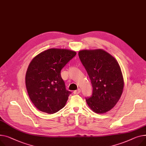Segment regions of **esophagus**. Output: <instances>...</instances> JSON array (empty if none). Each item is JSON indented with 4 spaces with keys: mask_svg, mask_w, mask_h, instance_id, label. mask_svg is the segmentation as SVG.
I'll return each instance as SVG.
<instances>
[{
    "mask_svg": "<svg viewBox=\"0 0 146 146\" xmlns=\"http://www.w3.org/2000/svg\"><path fill=\"white\" fill-rule=\"evenodd\" d=\"M80 92H81V90H80V89H78L76 90H74V91L73 92V93L75 94H79Z\"/></svg>",
    "mask_w": 146,
    "mask_h": 146,
    "instance_id": "34e87169",
    "label": "esophagus"
}]
</instances>
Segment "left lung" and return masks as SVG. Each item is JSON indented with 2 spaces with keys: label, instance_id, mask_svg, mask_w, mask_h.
Listing matches in <instances>:
<instances>
[{
  "label": "left lung",
  "instance_id": "left-lung-1",
  "mask_svg": "<svg viewBox=\"0 0 146 146\" xmlns=\"http://www.w3.org/2000/svg\"><path fill=\"white\" fill-rule=\"evenodd\" d=\"M79 59L91 80L92 95L86 100L90 109L97 113L111 110L119 100L124 82L120 66L114 58L99 49L82 50Z\"/></svg>",
  "mask_w": 146,
  "mask_h": 146
}]
</instances>
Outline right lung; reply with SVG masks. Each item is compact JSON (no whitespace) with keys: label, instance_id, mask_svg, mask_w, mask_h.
Returning a JSON list of instances; mask_svg holds the SVG:
<instances>
[{"label":"right lung","instance_id":"right-lung-1","mask_svg":"<svg viewBox=\"0 0 146 146\" xmlns=\"http://www.w3.org/2000/svg\"><path fill=\"white\" fill-rule=\"evenodd\" d=\"M76 54L69 50L50 48L37 55L29 64L26 86L37 109L53 114L65 106L72 92L66 90L60 72Z\"/></svg>","mask_w":146,"mask_h":146}]
</instances>
